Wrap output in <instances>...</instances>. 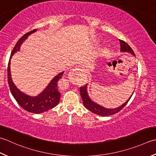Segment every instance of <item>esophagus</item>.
Returning <instances> with one entry per match:
<instances>
[{"instance_id": "obj_1", "label": "esophagus", "mask_w": 156, "mask_h": 156, "mask_svg": "<svg viewBox=\"0 0 156 156\" xmlns=\"http://www.w3.org/2000/svg\"><path fill=\"white\" fill-rule=\"evenodd\" d=\"M80 71H81V69H80V68H76L74 69H73L72 70H71V72H69V78L74 77L75 75H77L78 74H79V73H80Z\"/></svg>"}]
</instances>
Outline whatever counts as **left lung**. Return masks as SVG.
<instances>
[{
    "label": "left lung",
    "mask_w": 156,
    "mask_h": 156,
    "mask_svg": "<svg viewBox=\"0 0 156 156\" xmlns=\"http://www.w3.org/2000/svg\"><path fill=\"white\" fill-rule=\"evenodd\" d=\"M119 41H120V47H121L120 52H122V53H129L131 55H133V56H135V53H134L133 51L132 50V48L129 47V44L126 43L124 41H121V40H119ZM87 88H88V84H85L84 87H81L80 88V95L82 97V101H83V104L85 108L88 109V110L92 112L93 113H94V114L101 115V116H108V115L115 114L118 112H120L121 109L127 104V103L129 102V101L131 98V97H132L133 94L134 93L133 92L132 93V94H131L129 99H128L124 103V104L118 107V108H113V109H108L93 101L90 99L89 95H88Z\"/></svg>",
    "instance_id": "obj_1"
}]
</instances>
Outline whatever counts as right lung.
Instances as JSON below:
<instances>
[{"label":"right lung","mask_w":156,"mask_h":156,"mask_svg":"<svg viewBox=\"0 0 156 156\" xmlns=\"http://www.w3.org/2000/svg\"><path fill=\"white\" fill-rule=\"evenodd\" d=\"M36 31V30H34L33 31L26 33L17 41L16 44H15L11 53L10 59H9L8 64L7 76L9 86L10 88L11 94H13V97L18 103V104L27 112L34 113V114H41V113L47 112L53 108L54 107H55L59 103L61 94L58 91L57 82L62 78L64 72H60L59 74L55 76L48 83L47 87L41 93L38 94L37 96L33 97L21 92L19 88L15 86L11 78L10 68L11 59L12 56L15 53H17V51H20V47L21 44H23V42L26 41L30 34L34 33Z\"/></svg>","instance_id":"1"}]
</instances>
